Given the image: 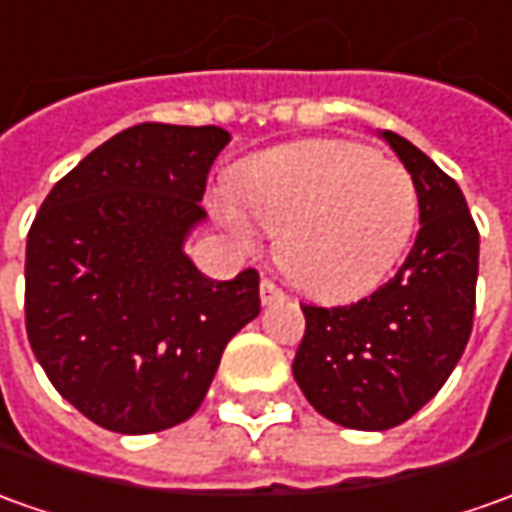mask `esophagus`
<instances>
[{
  "label": "esophagus",
  "mask_w": 512,
  "mask_h": 512,
  "mask_svg": "<svg viewBox=\"0 0 512 512\" xmlns=\"http://www.w3.org/2000/svg\"><path fill=\"white\" fill-rule=\"evenodd\" d=\"M260 300H263V305H271V302H280L285 300V291L280 288V285L274 283V280H269V277H263L260 280Z\"/></svg>",
  "instance_id": "esophagus-1"
}]
</instances>
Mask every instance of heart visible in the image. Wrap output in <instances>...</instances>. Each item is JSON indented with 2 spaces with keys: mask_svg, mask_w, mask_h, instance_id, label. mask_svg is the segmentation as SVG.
<instances>
[{
  "mask_svg": "<svg viewBox=\"0 0 512 512\" xmlns=\"http://www.w3.org/2000/svg\"><path fill=\"white\" fill-rule=\"evenodd\" d=\"M243 212L280 235V263L305 294L358 300L387 277L412 238L417 187L401 162L344 139H305L246 159L232 173ZM221 215L252 238L235 207Z\"/></svg>",
  "mask_w": 512,
  "mask_h": 512,
  "instance_id": "heart-1",
  "label": "heart"
}]
</instances>
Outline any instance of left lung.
I'll list each match as a JSON object with an SVG mask.
<instances>
[{
  "instance_id": "obj_1",
  "label": "left lung",
  "mask_w": 512,
  "mask_h": 512,
  "mask_svg": "<svg viewBox=\"0 0 512 512\" xmlns=\"http://www.w3.org/2000/svg\"><path fill=\"white\" fill-rule=\"evenodd\" d=\"M381 137L412 173L420 204L415 246L398 274L364 300L302 302L294 378L319 415L384 431L440 392L471 339L479 229L457 182L395 131Z\"/></svg>"
}]
</instances>
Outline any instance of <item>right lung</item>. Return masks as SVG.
<instances>
[{"label": "right lung", "mask_w": 512, "mask_h": 512, "mask_svg": "<svg viewBox=\"0 0 512 512\" xmlns=\"http://www.w3.org/2000/svg\"><path fill=\"white\" fill-rule=\"evenodd\" d=\"M218 125L142 123L55 182L27 232L24 328L81 415L120 434L196 412L227 342L260 314V274L210 280L182 252L204 218Z\"/></svg>", "instance_id": "add662e5"}]
</instances>
